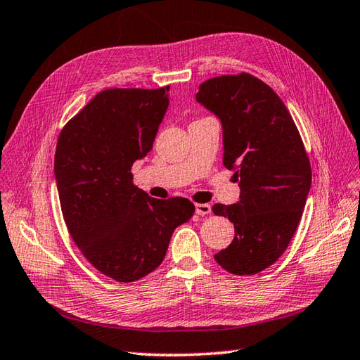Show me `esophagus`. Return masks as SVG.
I'll return each mask as SVG.
<instances>
[{"instance_id": "obj_1", "label": "esophagus", "mask_w": 360, "mask_h": 360, "mask_svg": "<svg viewBox=\"0 0 360 360\" xmlns=\"http://www.w3.org/2000/svg\"><path fill=\"white\" fill-rule=\"evenodd\" d=\"M195 212L199 216H207L211 212V205H208V203H195Z\"/></svg>"}]
</instances>
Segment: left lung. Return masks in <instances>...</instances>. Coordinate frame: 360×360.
Returning a JSON list of instances; mask_svg holds the SVG:
<instances>
[{
  "instance_id": "8db88e82",
  "label": "left lung",
  "mask_w": 360,
  "mask_h": 360,
  "mask_svg": "<svg viewBox=\"0 0 360 360\" xmlns=\"http://www.w3.org/2000/svg\"><path fill=\"white\" fill-rule=\"evenodd\" d=\"M195 99L222 122L224 166L234 169L239 202L212 212L234 225L231 244L214 255L234 275H255L280 258L302 219L311 165L280 96L248 72L208 79Z\"/></svg>"
}]
</instances>
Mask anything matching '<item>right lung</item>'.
<instances>
[{
    "mask_svg": "<svg viewBox=\"0 0 360 360\" xmlns=\"http://www.w3.org/2000/svg\"><path fill=\"white\" fill-rule=\"evenodd\" d=\"M169 86L98 93L58 136L54 174L72 240L115 281L131 283L163 262L174 230L194 214L183 197L153 199L130 169L152 149Z\"/></svg>",
    "mask_w": 360,
    "mask_h": 360,
    "instance_id": "1",
    "label": "right lung"
}]
</instances>
